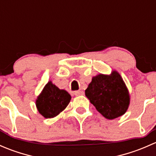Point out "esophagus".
Returning <instances> with one entry per match:
<instances>
[{
	"label": "esophagus",
	"mask_w": 156,
	"mask_h": 156,
	"mask_svg": "<svg viewBox=\"0 0 156 156\" xmlns=\"http://www.w3.org/2000/svg\"><path fill=\"white\" fill-rule=\"evenodd\" d=\"M74 94L75 96H81V95H84V92L81 90H77L74 92Z\"/></svg>",
	"instance_id": "1"
}]
</instances>
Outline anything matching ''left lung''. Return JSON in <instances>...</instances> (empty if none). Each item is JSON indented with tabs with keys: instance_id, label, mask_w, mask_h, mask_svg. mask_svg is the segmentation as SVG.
Here are the masks:
<instances>
[{
	"instance_id": "left-lung-1",
	"label": "left lung",
	"mask_w": 156,
	"mask_h": 156,
	"mask_svg": "<svg viewBox=\"0 0 156 156\" xmlns=\"http://www.w3.org/2000/svg\"><path fill=\"white\" fill-rule=\"evenodd\" d=\"M85 95L97 111L110 120L125 114L130 104L128 90L116 71L109 75L99 74L93 77Z\"/></svg>"
}]
</instances>
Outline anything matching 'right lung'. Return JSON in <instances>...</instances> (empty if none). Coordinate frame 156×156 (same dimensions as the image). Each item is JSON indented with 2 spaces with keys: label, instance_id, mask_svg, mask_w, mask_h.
Returning a JSON list of instances; mask_svg holds the SVG:
<instances>
[{
  "label": "right lung",
  "instance_id": "right-lung-1",
  "mask_svg": "<svg viewBox=\"0 0 156 156\" xmlns=\"http://www.w3.org/2000/svg\"><path fill=\"white\" fill-rule=\"evenodd\" d=\"M70 94L65 90H60L52 81H48L36 100V107L45 119L56 117L68 106Z\"/></svg>",
  "mask_w": 156,
  "mask_h": 156
}]
</instances>
